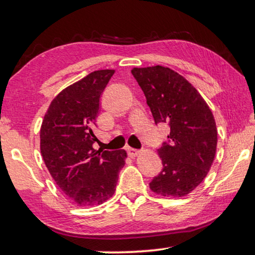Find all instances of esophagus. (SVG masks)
Instances as JSON below:
<instances>
[{
    "label": "esophagus",
    "instance_id": "esophagus-1",
    "mask_svg": "<svg viewBox=\"0 0 255 255\" xmlns=\"http://www.w3.org/2000/svg\"><path fill=\"white\" fill-rule=\"evenodd\" d=\"M127 153L130 157H136L138 154L140 153V150L135 149V148H130V147H127Z\"/></svg>",
    "mask_w": 255,
    "mask_h": 255
}]
</instances>
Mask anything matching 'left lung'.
<instances>
[{
  "label": "left lung",
  "mask_w": 255,
  "mask_h": 255,
  "mask_svg": "<svg viewBox=\"0 0 255 255\" xmlns=\"http://www.w3.org/2000/svg\"><path fill=\"white\" fill-rule=\"evenodd\" d=\"M155 124H167V143L157 149L163 170L149 183L164 197H184L208 174L217 147V128L208 105L191 83L169 67H135Z\"/></svg>",
  "instance_id": "1"
}]
</instances>
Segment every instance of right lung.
Listing matches in <instances>:
<instances>
[{
    "label": "right lung",
    "instance_id": "right-lung-1",
    "mask_svg": "<svg viewBox=\"0 0 255 255\" xmlns=\"http://www.w3.org/2000/svg\"><path fill=\"white\" fill-rule=\"evenodd\" d=\"M115 70L94 71L57 94L40 128V152L56 184L77 206L114 196L127 153L96 150L100 97Z\"/></svg>",
    "mask_w": 255,
    "mask_h": 255
}]
</instances>
